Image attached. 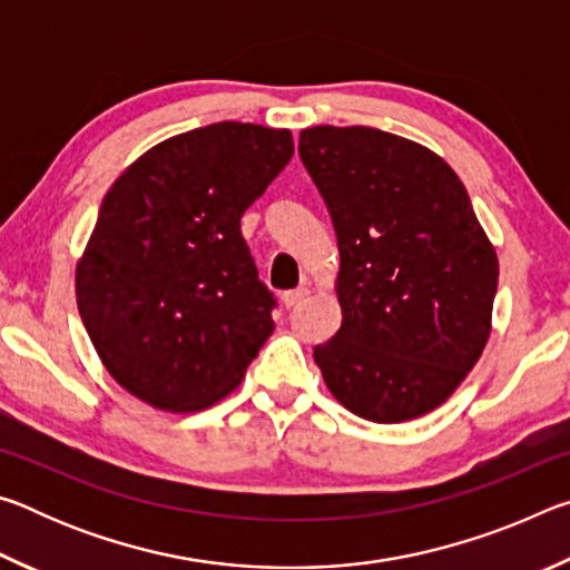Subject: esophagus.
I'll list each match as a JSON object with an SVG mask.
<instances>
[{"label":"esophagus","instance_id":"esophagus-1","mask_svg":"<svg viewBox=\"0 0 570 570\" xmlns=\"http://www.w3.org/2000/svg\"><path fill=\"white\" fill-rule=\"evenodd\" d=\"M306 296H308V286H296V288H292V292H286L282 298H284L286 308H294V306L302 304Z\"/></svg>","mask_w":570,"mask_h":570}]
</instances>
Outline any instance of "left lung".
<instances>
[{
  "label": "left lung",
  "mask_w": 570,
  "mask_h": 570,
  "mask_svg": "<svg viewBox=\"0 0 570 570\" xmlns=\"http://www.w3.org/2000/svg\"><path fill=\"white\" fill-rule=\"evenodd\" d=\"M298 158L340 244L342 326L314 346L326 387L356 417L435 410L490 334L498 256L460 178L435 153L364 125H316Z\"/></svg>",
  "instance_id": "1"
}]
</instances>
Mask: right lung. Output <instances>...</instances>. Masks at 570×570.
Returning a JSON list of instances; mask_svg holds the SVG:
<instances>
[{
  "label": "right lung",
  "mask_w": 570,
  "mask_h": 570,
  "mask_svg": "<svg viewBox=\"0 0 570 570\" xmlns=\"http://www.w3.org/2000/svg\"><path fill=\"white\" fill-rule=\"evenodd\" d=\"M292 156L288 130L214 122L150 148L102 198L77 264V308L138 400L196 412L244 380L274 332L276 296L240 216Z\"/></svg>",
  "instance_id": "right-lung-1"
}]
</instances>
